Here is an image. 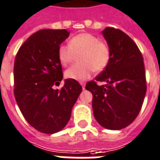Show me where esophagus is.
Masks as SVG:
<instances>
[{
    "instance_id": "1",
    "label": "esophagus",
    "mask_w": 160,
    "mask_h": 160,
    "mask_svg": "<svg viewBox=\"0 0 160 160\" xmlns=\"http://www.w3.org/2000/svg\"><path fill=\"white\" fill-rule=\"evenodd\" d=\"M80 84H81V86L82 87V89H85V83H84L83 82H81Z\"/></svg>"
}]
</instances>
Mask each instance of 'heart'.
<instances>
[{
	"instance_id": "obj_1",
	"label": "heart",
	"mask_w": 160,
	"mask_h": 160,
	"mask_svg": "<svg viewBox=\"0 0 160 160\" xmlns=\"http://www.w3.org/2000/svg\"><path fill=\"white\" fill-rule=\"evenodd\" d=\"M79 53V63L66 70L65 77L67 78L84 81L93 71H103L111 59V50L106 42L92 34L82 33L72 37L68 42V46L62 44L58 47V60L62 66H67L72 61L74 54Z\"/></svg>"
}]
</instances>
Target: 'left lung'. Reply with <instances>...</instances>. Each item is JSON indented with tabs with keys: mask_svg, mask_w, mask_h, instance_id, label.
I'll list each match as a JSON object with an SVG mask.
<instances>
[{
	"mask_svg": "<svg viewBox=\"0 0 160 160\" xmlns=\"http://www.w3.org/2000/svg\"><path fill=\"white\" fill-rule=\"evenodd\" d=\"M102 34L109 45L111 59L96 81L106 84L89 82L86 89L92 94L97 121L117 131L132 123L141 109L146 93L145 65L137 45L123 31L107 27Z\"/></svg>",
	"mask_w": 160,
	"mask_h": 160,
	"instance_id": "left-lung-1",
	"label": "left lung"
}]
</instances>
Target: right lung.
Wrapping results in <instances>:
<instances>
[{"label":"right lung","mask_w":160,"mask_h":160,"mask_svg":"<svg viewBox=\"0 0 160 160\" xmlns=\"http://www.w3.org/2000/svg\"><path fill=\"white\" fill-rule=\"evenodd\" d=\"M68 36L66 29H41L20 46L15 59L14 94L18 107L28 123L44 134L64 128L82 90L72 79H65L61 90L53 88L62 80L58 49Z\"/></svg>","instance_id":"add662e5"}]
</instances>
